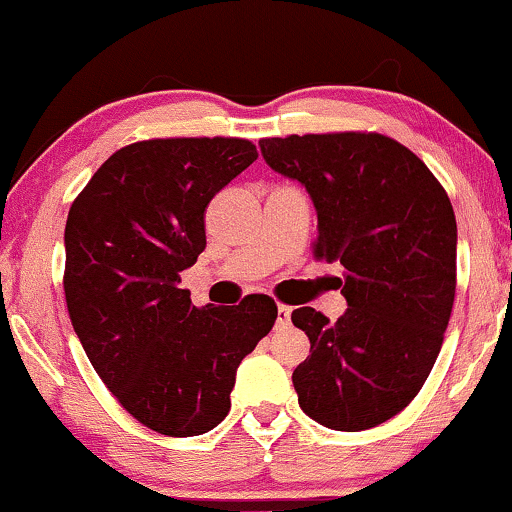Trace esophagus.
<instances>
[{
  "mask_svg": "<svg viewBox=\"0 0 512 512\" xmlns=\"http://www.w3.org/2000/svg\"><path fill=\"white\" fill-rule=\"evenodd\" d=\"M278 316H276V323H278V326H281V328H286L288 326V323H290V314H293V309H290V307H286V304H278Z\"/></svg>",
  "mask_w": 512,
  "mask_h": 512,
  "instance_id": "1",
  "label": "esophagus"
}]
</instances>
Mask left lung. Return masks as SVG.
Segmentation results:
<instances>
[{"label":"left lung","instance_id":"left-lung-1","mask_svg":"<svg viewBox=\"0 0 512 512\" xmlns=\"http://www.w3.org/2000/svg\"><path fill=\"white\" fill-rule=\"evenodd\" d=\"M271 170L300 181L319 217L314 257L340 262L345 314L295 309L309 357L302 411L323 428H375L411 404L435 366L456 295V217L428 165L375 132L262 139Z\"/></svg>","mask_w":512,"mask_h":512}]
</instances>
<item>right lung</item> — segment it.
Here are the masks:
<instances>
[{
  "label": "right lung",
  "instance_id": "right-lung-1",
  "mask_svg": "<svg viewBox=\"0 0 512 512\" xmlns=\"http://www.w3.org/2000/svg\"><path fill=\"white\" fill-rule=\"evenodd\" d=\"M257 160L248 139H148L115 151L66 222L68 314L122 409L167 437L231 409L236 368L274 326L269 295L193 307L181 271L205 250V208Z\"/></svg>",
  "mask_w": 512,
  "mask_h": 512
}]
</instances>
